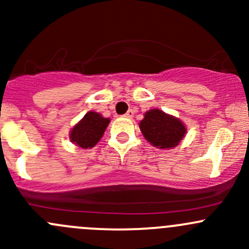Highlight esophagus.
<instances>
[{"mask_svg":"<svg viewBox=\"0 0 249 249\" xmlns=\"http://www.w3.org/2000/svg\"><path fill=\"white\" fill-rule=\"evenodd\" d=\"M134 114H135L134 110H132V109H129V110H127L126 113H125L124 117H126V118H132V117H134Z\"/></svg>","mask_w":249,"mask_h":249,"instance_id":"obj_1","label":"esophagus"}]
</instances>
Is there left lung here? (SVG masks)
<instances>
[{
	"mask_svg": "<svg viewBox=\"0 0 249 249\" xmlns=\"http://www.w3.org/2000/svg\"><path fill=\"white\" fill-rule=\"evenodd\" d=\"M140 129L144 139L159 149L177 147L187 132L184 124L178 118L157 108L145 112Z\"/></svg>",
	"mask_w": 249,
	"mask_h": 249,
	"instance_id": "left-lung-1",
	"label": "left lung"
}]
</instances>
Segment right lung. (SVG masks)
<instances>
[{
  "label": "right lung",
  "mask_w": 249,
  "mask_h": 249,
  "mask_svg": "<svg viewBox=\"0 0 249 249\" xmlns=\"http://www.w3.org/2000/svg\"><path fill=\"white\" fill-rule=\"evenodd\" d=\"M108 124L109 118H104L100 113L90 110L74 125L70 132V140L83 149L92 148L104 136Z\"/></svg>",
  "instance_id": "right-lung-1"
}]
</instances>
